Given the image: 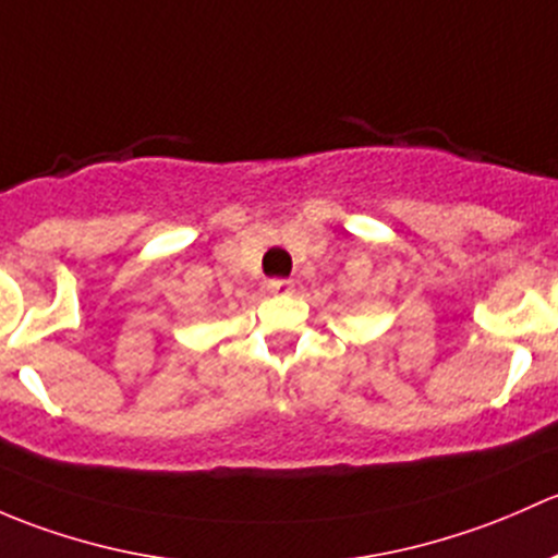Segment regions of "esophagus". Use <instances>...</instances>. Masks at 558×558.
<instances>
[{"instance_id":"34e87169","label":"esophagus","mask_w":558,"mask_h":558,"mask_svg":"<svg viewBox=\"0 0 558 558\" xmlns=\"http://www.w3.org/2000/svg\"><path fill=\"white\" fill-rule=\"evenodd\" d=\"M292 290H295V287H292V281H287V279L268 281V292H271V295H290Z\"/></svg>"}]
</instances>
